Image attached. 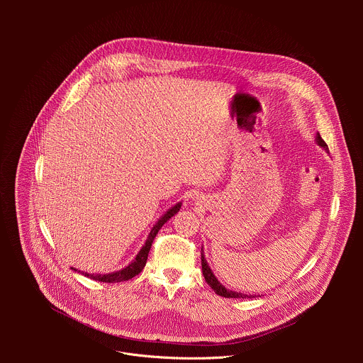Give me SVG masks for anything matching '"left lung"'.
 <instances>
[{
  "instance_id": "1",
  "label": "left lung",
  "mask_w": 363,
  "mask_h": 363,
  "mask_svg": "<svg viewBox=\"0 0 363 363\" xmlns=\"http://www.w3.org/2000/svg\"><path fill=\"white\" fill-rule=\"evenodd\" d=\"M316 142L319 146H322L325 150H328V145L326 142L322 139V136L318 133L316 135ZM201 266H202V274L205 277V281L208 283L211 286V289L218 294V296H223V297H227V298H251L254 296H248V294H242V293H238V291H233L230 289H225L220 281L218 279L214 276L211 267L208 266V263H206L205 260V255H203V251L201 248Z\"/></svg>"
}]
</instances>
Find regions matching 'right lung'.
Instances as JSON below:
<instances>
[{
	"instance_id": "add662e5",
	"label": "right lung",
	"mask_w": 363,
	"mask_h": 363,
	"mask_svg": "<svg viewBox=\"0 0 363 363\" xmlns=\"http://www.w3.org/2000/svg\"><path fill=\"white\" fill-rule=\"evenodd\" d=\"M179 208H181V202H178L177 205L171 206V208L158 220V223L155 224L153 228L150 230L146 242L143 244V247L140 248V251H139L138 255L135 257V260H133L129 266H126L125 269L118 270V272H115V273H109V274H94V273H93V274H89V273H84V272H82V274H84V276L89 277V279H93V280H96V281H103V283H121V281L130 280L132 277H135L136 274H139V273L143 270L145 264H146L147 254H149L150 245H152V242H153V238L157 237V234H158V231L162 228V225H164L167 221H169V218L174 217V216L179 211ZM72 269H73V267H72ZM73 270L77 272L76 269H73Z\"/></svg>"
}]
</instances>
